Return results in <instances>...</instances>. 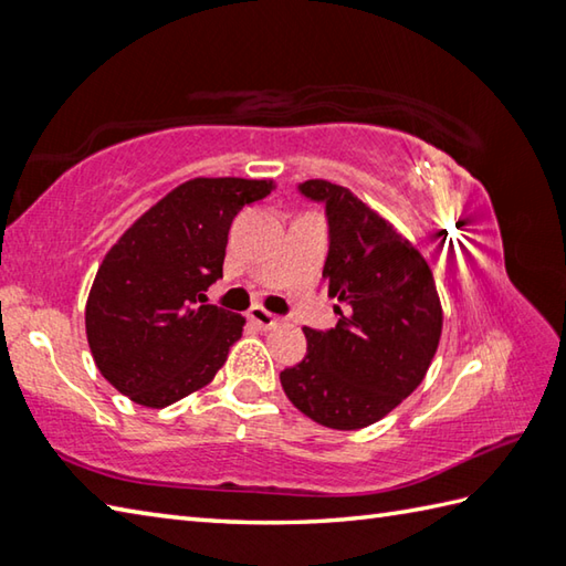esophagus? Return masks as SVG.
Returning a JSON list of instances; mask_svg holds the SVG:
<instances>
[{"instance_id":"1","label":"esophagus","mask_w":566,"mask_h":566,"mask_svg":"<svg viewBox=\"0 0 566 566\" xmlns=\"http://www.w3.org/2000/svg\"><path fill=\"white\" fill-rule=\"evenodd\" d=\"M250 318H252L256 326L264 328V332H266V328H274L276 324H280V316H274L272 312H266L264 306H252Z\"/></svg>"}]
</instances>
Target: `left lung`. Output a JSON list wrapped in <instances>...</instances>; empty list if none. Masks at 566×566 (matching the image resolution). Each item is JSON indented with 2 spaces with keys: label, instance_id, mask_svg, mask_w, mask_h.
Listing matches in <instances>:
<instances>
[{
  "label": "left lung",
  "instance_id": "8db88e82",
  "mask_svg": "<svg viewBox=\"0 0 566 566\" xmlns=\"http://www.w3.org/2000/svg\"><path fill=\"white\" fill-rule=\"evenodd\" d=\"M300 192L326 208L324 280L338 300V322L328 332L304 328L306 356L284 368L280 381L318 426L358 430L388 416L423 381L443 310L423 254L381 214L328 180H306Z\"/></svg>",
  "mask_w": 566,
  "mask_h": 566
}]
</instances>
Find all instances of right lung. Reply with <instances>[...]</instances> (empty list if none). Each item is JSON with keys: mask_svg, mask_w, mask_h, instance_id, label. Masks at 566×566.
I'll return each instance as SVG.
<instances>
[{"mask_svg": "<svg viewBox=\"0 0 566 566\" xmlns=\"http://www.w3.org/2000/svg\"><path fill=\"white\" fill-rule=\"evenodd\" d=\"M272 180L195 178L130 224L101 262L86 302V336L106 381L146 408L208 386L244 316L205 304L222 276L228 232Z\"/></svg>", "mask_w": 566, "mask_h": 566, "instance_id": "right-lung-1", "label": "right lung"}]
</instances>
